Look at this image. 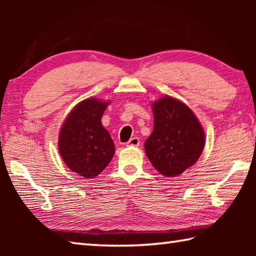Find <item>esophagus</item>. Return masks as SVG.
Returning <instances> with one entry per match:
<instances>
[{"mask_svg":"<svg viewBox=\"0 0 256 256\" xmlns=\"http://www.w3.org/2000/svg\"><path fill=\"white\" fill-rule=\"evenodd\" d=\"M128 146H140V138L138 136H133L130 138V140L126 142Z\"/></svg>","mask_w":256,"mask_h":256,"instance_id":"34e87169","label":"esophagus"}]
</instances>
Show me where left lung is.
I'll return each instance as SVG.
<instances>
[{"label":"left lung","instance_id":"left-lung-1","mask_svg":"<svg viewBox=\"0 0 256 256\" xmlns=\"http://www.w3.org/2000/svg\"><path fill=\"white\" fill-rule=\"evenodd\" d=\"M154 131L144 142L146 157L160 174L175 177L198 162L206 134L194 112L164 96L152 104Z\"/></svg>","mask_w":256,"mask_h":256}]
</instances>
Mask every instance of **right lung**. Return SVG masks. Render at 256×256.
Listing matches in <instances>:
<instances>
[{"mask_svg":"<svg viewBox=\"0 0 256 256\" xmlns=\"http://www.w3.org/2000/svg\"><path fill=\"white\" fill-rule=\"evenodd\" d=\"M110 102L88 98L73 108L60 128L58 151L72 172L94 178L105 170L115 154V146L102 116Z\"/></svg>","mask_w":256,"mask_h":256,"instance_id":"1","label":"right lung"}]
</instances>
